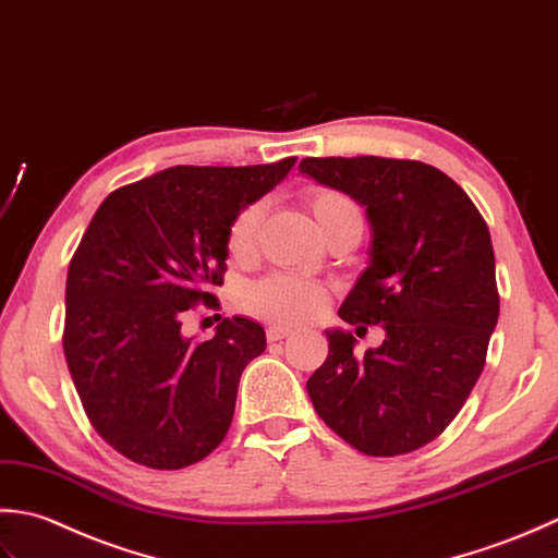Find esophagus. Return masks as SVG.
I'll list each match as a JSON object with an SVG mask.
<instances>
[{
    "label": "esophagus",
    "instance_id": "esophagus-1",
    "mask_svg": "<svg viewBox=\"0 0 558 558\" xmlns=\"http://www.w3.org/2000/svg\"><path fill=\"white\" fill-rule=\"evenodd\" d=\"M293 332L291 327H281V325H269L267 327V339L269 342H279V339H283V337H289Z\"/></svg>",
    "mask_w": 558,
    "mask_h": 558
}]
</instances>
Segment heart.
Wrapping results in <instances>:
<instances>
[{"label":"heart","mask_w":558,"mask_h":558,"mask_svg":"<svg viewBox=\"0 0 558 558\" xmlns=\"http://www.w3.org/2000/svg\"><path fill=\"white\" fill-rule=\"evenodd\" d=\"M311 209L320 231H327L329 226L339 221H359L361 214L354 207V202L344 197L342 192L335 190H313L308 195ZM265 207L259 202L250 204L241 214L235 216L229 226V235H226V247L233 259H245L253 255L257 245L259 223H263ZM245 308L263 317L267 323L277 325H295L303 320H311L325 305V289L320 283L299 279V277H267L250 287L243 295Z\"/></svg>","instance_id":"1"}]
</instances>
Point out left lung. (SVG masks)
<instances>
[{
    "instance_id": "left-lung-1",
    "label": "left lung",
    "mask_w": 558,
    "mask_h": 558,
    "mask_svg": "<svg viewBox=\"0 0 558 558\" xmlns=\"http://www.w3.org/2000/svg\"><path fill=\"white\" fill-rule=\"evenodd\" d=\"M299 170L366 209L368 267L339 317L385 329L363 356L354 335L325 329L329 354L305 388L349 446L412 452L442 434L482 375L498 323L492 235L464 190L422 161L332 156Z\"/></svg>"
}]
</instances>
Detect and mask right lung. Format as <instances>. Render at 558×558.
Listing matches in <instances>:
<instances>
[{
	"label": "right lung",
	"instance_id": "right-lung-1",
	"mask_svg": "<svg viewBox=\"0 0 558 558\" xmlns=\"http://www.w3.org/2000/svg\"><path fill=\"white\" fill-rule=\"evenodd\" d=\"M293 166H173L110 192L90 219L66 275L64 356L90 424L128 460L183 470L223 440L265 329L233 315L195 342L183 315L216 301L231 221Z\"/></svg>",
	"mask_w": 558,
	"mask_h": 558
}]
</instances>
